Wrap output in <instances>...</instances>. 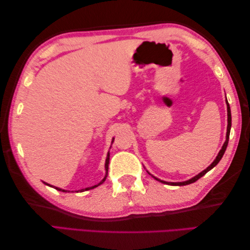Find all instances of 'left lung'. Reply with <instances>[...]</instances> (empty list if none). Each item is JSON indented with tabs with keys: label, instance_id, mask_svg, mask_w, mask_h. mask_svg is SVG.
Wrapping results in <instances>:
<instances>
[{
	"label": "left lung",
	"instance_id": "8db88e82",
	"mask_svg": "<svg viewBox=\"0 0 250 250\" xmlns=\"http://www.w3.org/2000/svg\"><path fill=\"white\" fill-rule=\"evenodd\" d=\"M226 103H227V110H228V126H227V135H226V142L224 143V145H222V147H221V149H220V151L218 152V155H217V157H216V159L215 160L213 161V163L210 164V166H208L207 167L204 171H202L201 173H199L198 175H195L194 177H192V178H190V179H188V180H186V182H179V183H168V182H164V180H161V179H159V178H157V177H155V176H152V175L147 171V173L149 174V175H151V176L155 178L156 180H158V182H160V183H162V184H167V185H173V186H186V185H189V184H192V183H194V182H196V180H198L199 178H201L202 176H204V175L208 172V171H210L211 168L213 167H215L217 164L219 163V161L221 160V158H222V156H224V153H225V151H226V149H227V146H228V143H229V136H230V130H231V121H232V119H231V109H230V105H229V103H228V101H227V98H226Z\"/></svg>",
	"mask_w": 250,
	"mask_h": 250
}]
</instances>
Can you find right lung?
<instances>
[{"mask_svg":"<svg viewBox=\"0 0 250 250\" xmlns=\"http://www.w3.org/2000/svg\"><path fill=\"white\" fill-rule=\"evenodd\" d=\"M111 143H114V139H113V141H111ZM108 164H109V151L107 152V157H106V160H105V176H104V178L101 180V182L98 184V185H94V186H92V187H88V188H84V189H81V190H78L79 192H83V191H86V190H90V189H93V188H95V187H98V186H100V185H102L104 182H105V179H106V177H107V173H108ZM45 185H47V186H49V187H54V186H51V185H49V184H47V183H44ZM55 189H57V190H59V191H62V192H68V190H64V189H61V188H58V187H54ZM78 191H76V192H78Z\"/></svg>","mask_w":250,"mask_h":250,"instance_id":"1","label":"right lung"}]
</instances>
